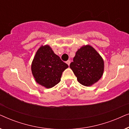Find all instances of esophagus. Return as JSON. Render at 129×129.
<instances>
[{"mask_svg":"<svg viewBox=\"0 0 129 129\" xmlns=\"http://www.w3.org/2000/svg\"><path fill=\"white\" fill-rule=\"evenodd\" d=\"M66 63L69 65V66L70 64V60H68V61H66Z\"/></svg>","mask_w":129,"mask_h":129,"instance_id":"obj_1","label":"esophagus"}]
</instances>
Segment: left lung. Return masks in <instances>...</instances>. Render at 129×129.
Listing matches in <instances>:
<instances>
[{"label":"left lung","mask_w":129,"mask_h":129,"mask_svg":"<svg viewBox=\"0 0 129 129\" xmlns=\"http://www.w3.org/2000/svg\"><path fill=\"white\" fill-rule=\"evenodd\" d=\"M70 68L82 85L90 86L103 76L104 61L99 53L90 45L79 49Z\"/></svg>","instance_id":"left-lung-1"}]
</instances>
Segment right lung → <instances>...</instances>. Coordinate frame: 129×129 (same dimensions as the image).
I'll return each mask as SVG.
<instances>
[{
	"label": "right lung",
	"instance_id": "1",
	"mask_svg": "<svg viewBox=\"0 0 129 129\" xmlns=\"http://www.w3.org/2000/svg\"><path fill=\"white\" fill-rule=\"evenodd\" d=\"M68 67L46 45L41 46L36 52L31 70L36 82L49 89L60 82L63 72Z\"/></svg>",
	"mask_w": 129,
	"mask_h": 129
}]
</instances>
